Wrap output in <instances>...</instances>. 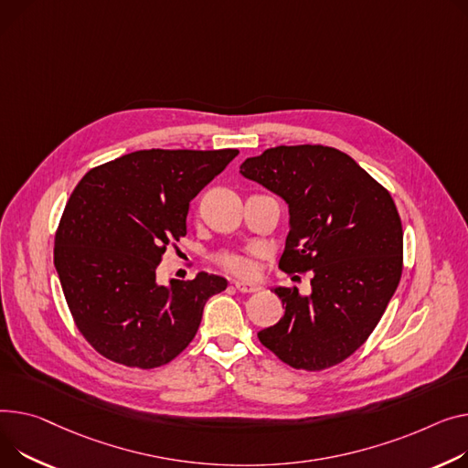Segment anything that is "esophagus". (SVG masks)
<instances>
[{"label":"esophagus","instance_id":"34e87169","mask_svg":"<svg viewBox=\"0 0 468 468\" xmlns=\"http://www.w3.org/2000/svg\"><path fill=\"white\" fill-rule=\"evenodd\" d=\"M235 288L242 293H254V292L261 290V286L258 282H252V280H237Z\"/></svg>","mask_w":468,"mask_h":468}]
</instances>
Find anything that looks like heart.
Listing matches in <instances>:
<instances>
[{"label":"heart","instance_id":"heart-1","mask_svg":"<svg viewBox=\"0 0 468 468\" xmlns=\"http://www.w3.org/2000/svg\"><path fill=\"white\" fill-rule=\"evenodd\" d=\"M218 263H220L224 269H228L229 272H235V274H246V272H250V269H252L250 260H248L242 254H235V252L220 254V256H218Z\"/></svg>","mask_w":468,"mask_h":468}]
</instances>
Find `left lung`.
Segmentation results:
<instances>
[{
  "instance_id": "1",
  "label": "left lung",
  "mask_w": 468,
  "mask_h": 468,
  "mask_svg": "<svg viewBox=\"0 0 468 468\" xmlns=\"http://www.w3.org/2000/svg\"><path fill=\"white\" fill-rule=\"evenodd\" d=\"M240 175L288 203L278 267L313 271L310 295L274 288L286 310L260 342L293 368L338 365L375 331L402 274V226L389 192L348 154L322 144L267 148Z\"/></svg>"
}]
</instances>
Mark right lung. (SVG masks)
<instances>
[{
	"label": "right lung",
	"instance_id": "obj_1",
	"mask_svg": "<svg viewBox=\"0 0 468 468\" xmlns=\"http://www.w3.org/2000/svg\"><path fill=\"white\" fill-rule=\"evenodd\" d=\"M239 150H137L90 169L54 239V267L82 336L103 357L139 368L194 340L208 297L228 280L199 272L162 286L155 269L186 235L190 201Z\"/></svg>",
	"mask_w": 468,
	"mask_h": 468
}]
</instances>
